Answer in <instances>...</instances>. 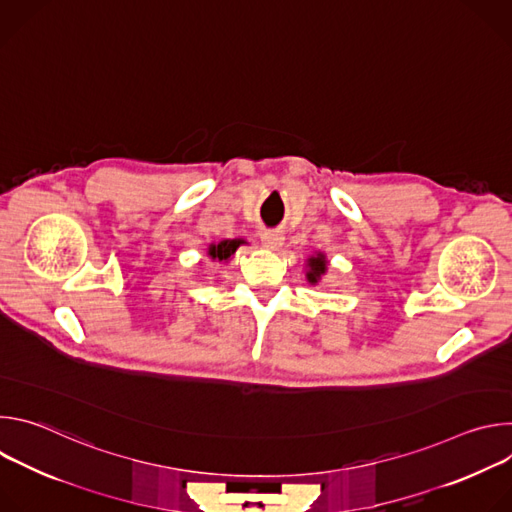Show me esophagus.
Returning <instances> with one entry per match:
<instances>
[{
    "label": "esophagus",
    "mask_w": 512,
    "mask_h": 512,
    "mask_svg": "<svg viewBox=\"0 0 512 512\" xmlns=\"http://www.w3.org/2000/svg\"><path fill=\"white\" fill-rule=\"evenodd\" d=\"M261 243L265 249H279L283 245V237L279 233L265 231V233H261Z\"/></svg>",
    "instance_id": "esophagus-1"
}]
</instances>
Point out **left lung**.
I'll list each match as a JSON object with an SVG mask.
<instances>
[{"label": "left lung", "mask_w": 512, "mask_h": 512, "mask_svg": "<svg viewBox=\"0 0 512 512\" xmlns=\"http://www.w3.org/2000/svg\"><path fill=\"white\" fill-rule=\"evenodd\" d=\"M328 269V259L324 253H316L314 257L308 259V271H306V277L308 281L314 285L320 281V277L326 273Z\"/></svg>", "instance_id": "left-lung-1"}]
</instances>
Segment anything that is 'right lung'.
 I'll return each instance as SVG.
<instances>
[{
    "mask_svg": "<svg viewBox=\"0 0 512 512\" xmlns=\"http://www.w3.org/2000/svg\"><path fill=\"white\" fill-rule=\"evenodd\" d=\"M245 243H247L245 239H225V241H221V243H210L206 255H208L210 259H214V261L218 259V261L227 263V261H231V257L235 255V251L239 249V245H245Z\"/></svg>",
    "mask_w": 512,
    "mask_h": 512,
    "instance_id": "1",
    "label": "right lung"
}]
</instances>
